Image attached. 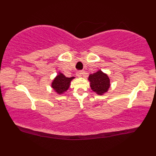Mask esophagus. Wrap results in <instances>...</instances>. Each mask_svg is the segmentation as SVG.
Returning a JSON list of instances; mask_svg holds the SVG:
<instances>
[{
    "mask_svg": "<svg viewBox=\"0 0 156 156\" xmlns=\"http://www.w3.org/2000/svg\"><path fill=\"white\" fill-rule=\"evenodd\" d=\"M83 74H84L83 70H79L76 72V76H77L78 77H81V76L83 75Z\"/></svg>",
    "mask_w": 156,
    "mask_h": 156,
    "instance_id": "34e87169",
    "label": "esophagus"
}]
</instances>
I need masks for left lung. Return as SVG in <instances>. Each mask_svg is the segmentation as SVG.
I'll use <instances>...</instances> for the list:
<instances>
[{
    "mask_svg": "<svg viewBox=\"0 0 156 156\" xmlns=\"http://www.w3.org/2000/svg\"><path fill=\"white\" fill-rule=\"evenodd\" d=\"M88 80L90 82L92 90L99 95L107 92L110 87V80L107 74L99 70L93 74L89 76Z\"/></svg>",
    "mask_w": 156,
    "mask_h": 156,
    "instance_id": "8db88e82",
    "label": "left lung"
}]
</instances>
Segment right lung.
I'll return each instance as SVG.
<instances>
[{"label":"right lung","instance_id":"1","mask_svg":"<svg viewBox=\"0 0 156 156\" xmlns=\"http://www.w3.org/2000/svg\"><path fill=\"white\" fill-rule=\"evenodd\" d=\"M73 78H74V77L67 78L62 73H59V75L56 76L53 81L51 87L58 94H62L68 90L69 87V83Z\"/></svg>","mask_w":156,"mask_h":156}]
</instances>
